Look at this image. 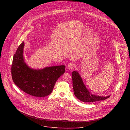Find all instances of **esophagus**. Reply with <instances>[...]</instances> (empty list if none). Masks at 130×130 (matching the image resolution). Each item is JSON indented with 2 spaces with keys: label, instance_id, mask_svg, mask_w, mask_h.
<instances>
[{
  "label": "esophagus",
  "instance_id": "obj_1",
  "mask_svg": "<svg viewBox=\"0 0 130 130\" xmlns=\"http://www.w3.org/2000/svg\"><path fill=\"white\" fill-rule=\"evenodd\" d=\"M75 66L74 65V62H70L68 65V68L69 69H72L73 68H74Z\"/></svg>",
  "mask_w": 130,
  "mask_h": 130
}]
</instances>
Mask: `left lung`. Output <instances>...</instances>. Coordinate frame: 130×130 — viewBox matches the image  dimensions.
Listing matches in <instances>:
<instances>
[{
  "label": "left lung",
  "mask_w": 130,
  "mask_h": 130,
  "mask_svg": "<svg viewBox=\"0 0 130 130\" xmlns=\"http://www.w3.org/2000/svg\"><path fill=\"white\" fill-rule=\"evenodd\" d=\"M72 75L74 93L76 98L80 101L83 102L90 103L103 101L110 97L109 95L104 97L91 94L85 87L81 77L77 72L74 71Z\"/></svg>",
  "instance_id": "1"
}]
</instances>
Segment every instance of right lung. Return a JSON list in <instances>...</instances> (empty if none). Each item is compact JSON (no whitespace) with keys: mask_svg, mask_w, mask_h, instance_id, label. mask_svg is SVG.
<instances>
[{"mask_svg":"<svg viewBox=\"0 0 130 130\" xmlns=\"http://www.w3.org/2000/svg\"><path fill=\"white\" fill-rule=\"evenodd\" d=\"M24 42L18 48L11 65L12 80L23 92L36 97H44L53 92L57 79L65 72V66L46 68L40 70L30 69L23 57Z\"/></svg>","mask_w":130,"mask_h":130,"instance_id":"1","label":"right lung"}]
</instances>
